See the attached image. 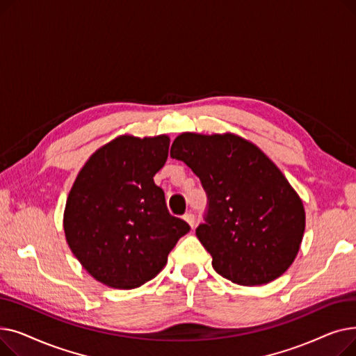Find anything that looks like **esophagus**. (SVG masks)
<instances>
[{
    "instance_id": "1",
    "label": "esophagus",
    "mask_w": 356,
    "mask_h": 356,
    "mask_svg": "<svg viewBox=\"0 0 356 356\" xmlns=\"http://www.w3.org/2000/svg\"><path fill=\"white\" fill-rule=\"evenodd\" d=\"M183 219L189 223L191 225V228H193L195 227V215L193 213H191V212H188V213H184V216H183Z\"/></svg>"
}]
</instances>
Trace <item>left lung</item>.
Instances as JSON below:
<instances>
[{"label":"left lung","instance_id":"1","mask_svg":"<svg viewBox=\"0 0 356 356\" xmlns=\"http://www.w3.org/2000/svg\"><path fill=\"white\" fill-rule=\"evenodd\" d=\"M170 156L192 168L208 195L196 236L215 271L241 286L267 284L286 273L300 250L306 213L280 168L231 133H183Z\"/></svg>","mask_w":356,"mask_h":356}]
</instances>
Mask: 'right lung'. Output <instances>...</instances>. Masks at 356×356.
<instances>
[{
  "label": "right lung",
  "instance_id": "right-lung-1",
  "mask_svg": "<svg viewBox=\"0 0 356 356\" xmlns=\"http://www.w3.org/2000/svg\"><path fill=\"white\" fill-rule=\"evenodd\" d=\"M170 138L120 136L82 167L63 213L67 245L99 283L120 290L143 286L165 266L177 241L191 231L167 211L154 175Z\"/></svg>",
  "mask_w": 356,
  "mask_h": 356
}]
</instances>
